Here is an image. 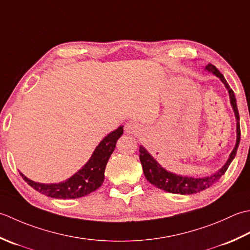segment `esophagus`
Listing matches in <instances>:
<instances>
[{
  "label": "esophagus",
  "mask_w": 250,
  "mask_h": 250,
  "mask_svg": "<svg viewBox=\"0 0 250 250\" xmlns=\"http://www.w3.org/2000/svg\"><path fill=\"white\" fill-rule=\"evenodd\" d=\"M125 131L127 134H132V135L137 134V132L139 131V125L137 124L136 122L130 121L125 125Z\"/></svg>",
  "instance_id": "esophagus-1"
}]
</instances>
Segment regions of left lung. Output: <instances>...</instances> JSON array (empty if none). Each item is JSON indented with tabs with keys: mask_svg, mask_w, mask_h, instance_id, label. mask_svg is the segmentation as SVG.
Listing matches in <instances>:
<instances>
[{
	"mask_svg": "<svg viewBox=\"0 0 250 250\" xmlns=\"http://www.w3.org/2000/svg\"><path fill=\"white\" fill-rule=\"evenodd\" d=\"M205 70L218 76V78L221 80V82L225 84L226 88L229 91L231 105L236 118V134H237L236 144L226 164L213 175L204 177V178H192V177H186V176L183 177V176L176 175L174 172L167 171L154 160V157L152 156L144 146H140L139 159H140L142 169H144V174L146 178V180L150 183H152V185H154L156 188H159V189H162L166 192L176 193V194H194V193L208 189V188L211 187L213 183L220 179L221 176L225 175V172L227 171L229 166H230L231 162L236 155L239 141H241V127H239V115H238L235 95H234V91L232 90V88H230V85L228 84L225 76L220 73V71H219L215 65L208 63L205 67Z\"/></svg>",
	"mask_w": 250,
	"mask_h": 250,
	"instance_id": "left-lung-1",
	"label": "left lung"
}]
</instances>
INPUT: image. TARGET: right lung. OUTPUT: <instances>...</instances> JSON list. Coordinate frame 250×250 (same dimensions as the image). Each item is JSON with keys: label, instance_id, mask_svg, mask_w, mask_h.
Returning <instances> with one entry per match:
<instances>
[{"label": "right lung", "instance_id": "obj_1", "mask_svg": "<svg viewBox=\"0 0 250 250\" xmlns=\"http://www.w3.org/2000/svg\"><path fill=\"white\" fill-rule=\"evenodd\" d=\"M123 126L110 132L96 146L88 162L69 179L59 183H40L30 180L20 172L23 180L34 190L54 198H79L96 191L104 180V169L111 154L115 149L116 141L123 135Z\"/></svg>", "mask_w": 250, "mask_h": 250}]
</instances>
